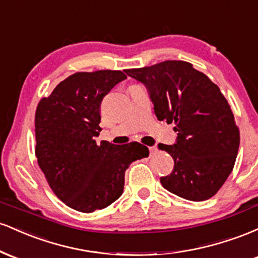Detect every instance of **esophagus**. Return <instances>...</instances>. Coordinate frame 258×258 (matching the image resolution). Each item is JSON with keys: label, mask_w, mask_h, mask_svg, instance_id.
Here are the masks:
<instances>
[{"label": "esophagus", "mask_w": 258, "mask_h": 258, "mask_svg": "<svg viewBox=\"0 0 258 258\" xmlns=\"http://www.w3.org/2000/svg\"><path fill=\"white\" fill-rule=\"evenodd\" d=\"M149 152H150V156L155 155L156 152H158V149H156L155 147H150V148H149Z\"/></svg>", "instance_id": "1"}]
</instances>
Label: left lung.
Instances as JSON below:
<instances>
[{
  "instance_id": "1",
  "label": "left lung",
  "mask_w": 258,
  "mask_h": 258,
  "mask_svg": "<svg viewBox=\"0 0 258 258\" xmlns=\"http://www.w3.org/2000/svg\"><path fill=\"white\" fill-rule=\"evenodd\" d=\"M125 73L146 86L158 120L174 123L176 143L158 146L174 161L172 172L160 178L162 186L190 201L214 197L232 172L240 144L234 115L220 87L182 60Z\"/></svg>"
}]
</instances>
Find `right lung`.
Masks as SVG:
<instances>
[{
  "label": "right lung",
  "instance_id": "1",
  "mask_svg": "<svg viewBox=\"0 0 258 258\" xmlns=\"http://www.w3.org/2000/svg\"><path fill=\"white\" fill-rule=\"evenodd\" d=\"M125 79V74L117 70L76 73L37 105L35 154L38 166L54 194L76 211L90 214L119 199L125 171L133 161L149 155L148 148L137 142L123 146L96 142L102 131L103 97Z\"/></svg>",
  "mask_w": 258,
  "mask_h": 258
}]
</instances>
